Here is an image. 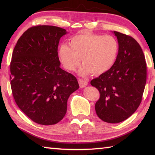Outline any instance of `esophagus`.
Segmentation results:
<instances>
[{
    "label": "esophagus",
    "instance_id": "esophagus-1",
    "mask_svg": "<svg viewBox=\"0 0 155 155\" xmlns=\"http://www.w3.org/2000/svg\"><path fill=\"white\" fill-rule=\"evenodd\" d=\"M78 83H79V86L81 88H84L85 87H87L88 85V82L84 81V80H83V79H78Z\"/></svg>",
    "mask_w": 155,
    "mask_h": 155
}]
</instances>
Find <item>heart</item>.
<instances>
[{
	"label": "heart",
	"mask_w": 155,
	"mask_h": 155,
	"mask_svg": "<svg viewBox=\"0 0 155 155\" xmlns=\"http://www.w3.org/2000/svg\"><path fill=\"white\" fill-rule=\"evenodd\" d=\"M118 49V41L113 36L84 32L72 37L69 45L59 46L58 56L69 71H74L82 60L83 64L79 70L81 76L86 77L91 73L101 75L113 67Z\"/></svg>",
	"instance_id": "b5f03b06"
}]
</instances>
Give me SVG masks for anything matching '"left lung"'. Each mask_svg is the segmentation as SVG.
Instances as JSON below:
<instances>
[{
	"instance_id": "1",
	"label": "left lung",
	"mask_w": 155,
	"mask_h": 155,
	"mask_svg": "<svg viewBox=\"0 0 155 155\" xmlns=\"http://www.w3.org/2000/svg\"><path fill=\"white\" fill-rule=\"evenodd\" d=\"M117 38L118 52L109 71L91 82L100 93L95 104L97 116L108 123L127 119L142 101L147 81L145 57L135 39L113 31Z\"/></svg>"
}]
</instances>
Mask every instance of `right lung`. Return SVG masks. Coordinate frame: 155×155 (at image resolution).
Instances as JSON below:
<instances>
[{
	"label": "right lung",
	"mask_w": 155,
	"mask_h": 155,
	"mask_svg": "<svg viewBox=\"0 0 155 155\" xmlns=\"http://www.w3.org/2000/svg\"><path fill=\"white\" fill-rule=\"evenodd\" d=\"M68 32L54 26L28 28L17 41L11 62V86L20 109L35 123L52 125L67 113L70 95L79 88L60 67L58 46Z\"/></svg>",
	"instance_id": "obj_1"
}]
</instances>
